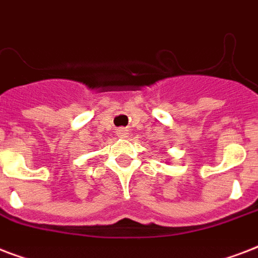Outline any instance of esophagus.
<instances>
[{
  "label": "esophagus",
  "mask_w": 258,
  "mask_h": 258,
  "mask_svg": "<svg viewBox=\"0 0 258 258\" xmlns=\"http://www.w3.org/2000/svg\"><path fill=\"white\" fill-rule=\"evenodd\" d=\"M127 135H128V131H127L125 128H120L119 131H117V137L127 138Z\"/></svg>",
  "instance_id": "34e87169"
}]
</instances>
